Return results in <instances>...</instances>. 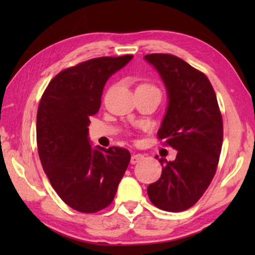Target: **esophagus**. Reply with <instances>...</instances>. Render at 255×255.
Segmentation results:
<instances>
[{"instance_id":"obj_1","label":"esophagus","mask_w":255,"mask_h":255,"mask_svg":"<svg viewBox=\"0 0 255 255\" xmlns=\"http://www.w3.org/2000/svg\"><path fill=\"white\" fill-rule=\"evenodd\" d=\"M141 159H144V155L141 154H133L131 158H130V163L131 164H136L138 162H140Z\"/></svg>"}]
</instances>
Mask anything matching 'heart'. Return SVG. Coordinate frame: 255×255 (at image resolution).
Listing matches in <instances>:
<instances>
[{"mask_svg": "<svg viewBox=\"0 0 255 255\" xmlns=\"http://www.w3.org/2000/svg\"><path fill=\"white\" fill-rule=\"evenodd\" d=\"M140 86H145V88H150V89H155V90H157L156 88H155V86H153V85H149V84H143V85H140Z\"/></svg>", "mask_w": 255, "mask_h": 255, "instance_id": "obj_1", "label": "heart"}]
</instances>
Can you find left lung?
Wrapping results in <instances>:
<instances>
[{"instance_id": "8db88e82", "label": "left lung", "mask_w": 255, "mask_h": 255, "mask_svg": "<svg viewBox=\"0 0 255 255\" xmlns=\"http://www.w3.org/2000/svg\"><path fill=\"white\" fill-rule=\"evenodd\" d=\"M158 72L166 88V114L159 139L178 150L163 166L156 182L148 185L149 200L165 211H183L200 199L217 169L223 144V119L213 85L204 73L170 54L144 57Z\"/></svg>"}]
</instances>
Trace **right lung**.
Instances as JSON below:
<instances>
[{"instance_id":"obj_1","label":"right lung","mask_w":255,"mask_h":255,"mask_svg":"<svg viewBox=\"0 0 255 255\" xmlns=\"http://www.w3.org/2000/svg\"><path fill=\"white\" fill-rule=\"evenodd\" d=\"M132 57H99L66 68L49 82L38 107L42 169L60 199L81 213L111 204L130 161L126 148H92L88 126L100 109L107 81Z\"/></svg>"}]
</instances>
